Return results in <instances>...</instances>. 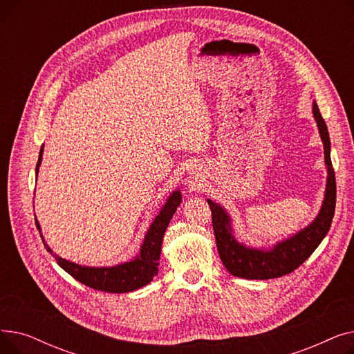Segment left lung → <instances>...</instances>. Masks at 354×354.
I'll return each instance as SVG.
<instances>
[{
  "mask_svg": "<svg viewBox=\"0 0 354 354\" xmlns=\"http://www.w3.org/2000/svg\"><path fill=\"white\" fill-rule=\"evenodd\" d=\"M313 115L315 122H317L319 132L324 145L327 187L320 214L307 228L275 244L268 251L248 248L239 244L234 238L231 218L227 211L219 207L218 203L208 199L221 261L235 277L247 278V280H270V278H278L292 272L320 245L331 227L334 209H336V176H334L330 158V136L327 124L315 102L313 103Z\"/></svg>",
  "mask_w": 354,
  "mask_h": 354,
  "instance_id": "left-lung-1",
  "label": "left lung"
}]
</instances>
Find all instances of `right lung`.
I'll list each match as a JSON object with an SVG mask.
<instances>
[{
  "label": "right lung",
  "instance_id": "1",
  "mask_svg": "<svg viewBox=\"0 0 354 354\" xmlns=\"http://www.w3.org/2000/svg\"><path fill=\"white\" fill-rule=\"evenodd\" d=\"M43 158V146L40 149L39 162L35 166V174H39V167L41 165ZM182 195L179 191H175L169 198L155 221L152 222L151 228L147 230L143 244L140 247V252L136 258L130 259L129 263H123L115 267H82L79 264H74L67 261L64 258L54 255L57 264L68 272L73 278L93 290L104 291V292H129L135 291L153 280V277L158 275V266L160 258V247L165 231L169 225V222L179 207ZM37 230H40L39 221H35ZM43 238V235H41ZM44 243V238H43ZM44 247L48 252L51 250L44 243ZM53 254V252H51Z\"/></svg>",
  "mask_w": 354,
  "mask_h": 354
}]
</instances>
